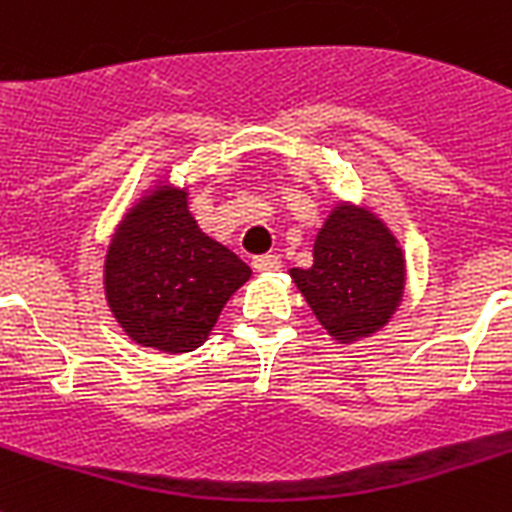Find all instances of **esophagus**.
Segmentation results:
<instances>
[{
  "label": "esophagus",
  "instance_id": "esophagus-1",
  "mask_svg": "<svg viewBox=\"0 0 512 512\" xmlns=\"http://www.w3.org/2000/svg\"><path fill=\"white\" fill-rule=\"evenodd\" d=\"M252 265H255V270H260V273H273V270L281 268V257L278 255H260L252 260Z\"/></svg>",
  "mask_w": 512,
  "mask_h": 512
}]
</instances>
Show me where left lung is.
Returning <instances> with one entry per match:
<instances>
[{"instance_id":"1","label":"left lung","mask_w":512,"mask_h":512,"mask_svg":"<svg viewBox=\"0 0 512 512\" xmlns=\"http://www.w3.org/2000/svg\"><path fill=\"white\" fill-rule=\"evenodd\" d=\"M309 268H291L320 325L354 343L388 325L406 286L398 239L369 208L338 203L315 236Z\"/></svg>"}]
</instances>
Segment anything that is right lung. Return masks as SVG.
I'll use <instances>...</instances> for the list:
<instances>
[{
	"mask_svg": "<svg viewBox=\"0 0 512 512\" xmlns=\"http://www.w3.org/2000/svg\"><path fill=\"white\" fill-rule=\"evenodd\" d=\"M252 270L210 239L187 208V190L171 184L124 213L103 265L111 315L140 346L187 354L203 346Z\"/></svg>",
	"mask_w": 512,
	"mask_h": 512,
	"instance_id": "right-lung-1",
	"label": "right lung"
}]
</instances>
